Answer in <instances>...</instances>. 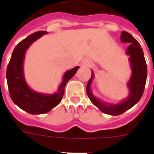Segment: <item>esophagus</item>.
Segmentation results:
<instances>
[{"instance_id": "esophagus-1", "label": "esophagus", "mask_w": 154, "mask_h": 154, "mask_svg": "<svg viewBox=\"0 0 154 154\" xmlns=\"http://www.w3.org/2000/svg\"><path fill=\"white\" fill-rule=\"evenodd\" d=\"M84 64L85 65H89V61H85V62H84Z\"/></svg>"}]
</instances>
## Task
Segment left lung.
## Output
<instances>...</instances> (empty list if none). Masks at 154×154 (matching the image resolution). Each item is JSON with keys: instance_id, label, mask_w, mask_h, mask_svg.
<instances>
[{"instance_id": "obj_1", "label": "left lung", "mask_w": 154, "mask_h": 154, "mask_svg": "<svg viewBox=\"0 0 154 154\" xmlns=\"http://www.w3.org/2000/svg\"><path fill=\"white\" fill-rule=\"evenodd\" d=\"M121 41L122 42L129 44V46L127 49V54L130 55L129 60L131 62L133 73L128 84V87L130 92L128 98L117 105H107L99 101L97 99L93 96L89 89L92 80L94 77L93 72L86 86L87 94L91 102L96 105L98 109H100L103 112H105L106 114L112 115V116L122 114L126 110L133 107L136 103L138 102L144 93L146 78H147V65H146L143 50L141 49V45L139 44V42L130 33L125 31H123L122 32Z\"/></svg>"}]
</instances>
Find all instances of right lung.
<instances>
[{"label": "right lung", "instance_id": "right-lung-1", "mask_svg": "<svg viewBox=\"0 0 154 154\" xmlns=\"http://www.w3.org/2000/svg\"><path fill=\"white\" fill-rule=\"evenodd\" d=\"M46 33L48 32L45 31H38L32 33L18 43L12 53L6 71L7 83L11 99L18 107L30 114L45 113L57 106L62 100L66 83L74 76L79 69L77 66L65 72L57 94L45 95L33 92L28 87L23 73L24 55L26 49L32 42Z\"/></svg>", "mask_w": 154, "mask_h": 154}]
</instances>
